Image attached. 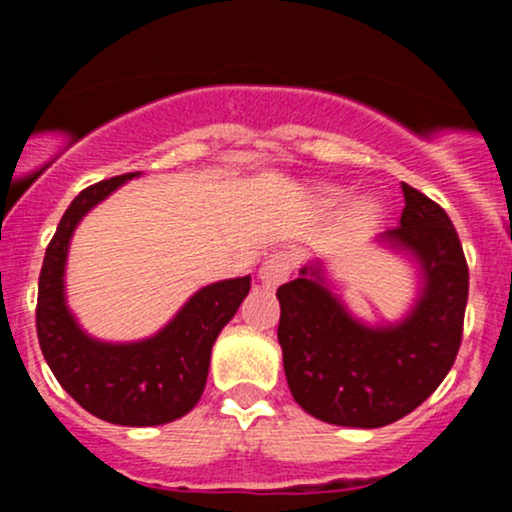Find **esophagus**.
<instances>
[{
  "label": "esophagus",
  "mask_w": 512,
  "mask_h": 512,
  "mask_svg": "<svg viewBox=\"0 0 512 512\" xmlns=\"http://www.w3.org/2000/svg\"><path fill=\"white\" fill-rule=\"evenodd\" d=\"M293 255L291 252H274V255H269L267 260H264V264L260 267V284L264 286V289H276L279 284H284L286 279H289L291 269H293Z\"/></svg>",
  "instance_id": "obj_1"
}]
</instances>
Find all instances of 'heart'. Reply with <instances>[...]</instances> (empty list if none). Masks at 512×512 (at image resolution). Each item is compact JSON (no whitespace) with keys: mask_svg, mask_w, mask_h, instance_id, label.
Returning a JSON list of instances; mask_svg holds the SVG:
<instances>
[{"mask_svg":"<svg viewBox=\"0 0 512 512\" xmlns=\"http://www.w3.org/2000/svg\"><path fill=\"white\" fill-rule=\"evenodd\" d=\"M322 197H325L327 204H339L344 199V190H339V187H327V190L322 192ZM349 214L354 221H361V223L370 221L375 214H378V204H375L373 199L363 197V199H358V202L351 204Z\"/></svg>","mask_w":512,"mask_h":512,"instance_id":"b5f03b06","label":"heart"}]
</instances>
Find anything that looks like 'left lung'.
Masks as SVG:
<instances>
[{"label":"left lung","mask_w":512,"mask_h":512,"mask_svg":"<svg viewBox=\"0 0 512 512\" xmlns=\"http://www.w3.org/2000/svg\"><path fill=\"white\" fill-rule=\"evenodd\" d=\"M402 192L399 226L378 236L419 269V293L402 320H358L332 293L320 262L276 291L286 383L327 424L380 428L402 419L436 392L460 349L469 293L460 238L433 199L407 182Z\"/></svg>","instance_id":"8db88e82"}]
</instances>
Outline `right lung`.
I'll list each match as a JSON object with an SVG mask.
<instances>
[{"mask_svg": "<svg viewBox=\"0 0 512 512\" xmlns=\"http://www.w3.org/2000/svg\"><path fill=\"white\" fill-rule=\"evenodd\" d=\"M96 182L74 197L45 250L38 281V342L57 383L86 411L117 426H161L195 409L211 346L250 291V276L204 286L166 327L139 342H101L81 330L64 296L69 243L79 221L127 180Z\"/></svg>", "mask_w": 512, "mask_h": 512, "instance_id": "add662e5", "label": "right lung"}]
</instances>
